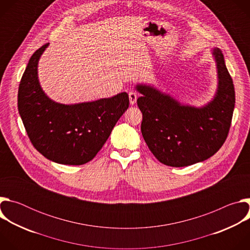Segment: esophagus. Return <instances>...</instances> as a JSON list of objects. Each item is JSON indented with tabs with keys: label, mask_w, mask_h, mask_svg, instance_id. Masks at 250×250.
Masks as SVG:
<instances>
[{
	"label": "esophagus",
	"mask_w": 250,
	"mask_h": 250,
	"mask_svg": "<svg viewBox=\"0 0 250 250\" xmlns=\"http://www.w3.org/2000/svg\"><path fill=\"white\" fill-rule=\"evenodd\" d=\"M128 97H129L130 104H134L136 103V100H137V94L135 92L131 91V92L128 93Z\"/></svg>",
	"instance_id": "34e87169"
}]
</instances>
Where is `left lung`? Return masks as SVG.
I'll list each match as a JSON object with an SVG mask.
<instances>
[{
	"label": "left lung",
	"mask_w": 250,
	"mask_h": 250,
	"mask_svg": "<svg viewBox=\"0 0 250 250\" xmlns=\"http://www.w3.org/2000/svg\"><path fill=\"white\" fill-rule=\"evenodd\" d=\"M218 71L217 92L207 104H183L153 86L137 84L141 133L163 164L184 167L202 162L222 147L230 127L235 94L223 52L211 50Z\"/></svg>",
	"instance_id": "obj_1"
}]
</instances>
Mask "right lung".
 Here are the masks:
<instances>
[{
	"label": "right lung",
	"instance_id": "1",
	"mask_svg": "<svg viewBox=\"0 0 250 250\" xmlns=\"http://www.w3.org/2000/svg\"><path fill=\"white\" fill-rule=\"evenodd\" d=\"M48 45L35 51L27 63L19 87V113L32 146L45 158L82 165L96 156L128 109V95L123 92L72 104L54 102L42 90L38 74L40 58Z\"/></svg>",
	"mask_w": 250,
	"mask_h": 250
}]
</instances>
